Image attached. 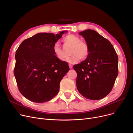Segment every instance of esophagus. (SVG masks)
<instances>
[{"instance_id":"esophagus-1","label":"esophagus","mask_w":133,"mask_h":133,"mask_svg":"<svg viewBox=\"0 0 133 133\" xmlns=\"http://www.w3.org/2000/svg\"><path fill=\"white\" fill-rule=\"evenodd\" d=\"M72 65L71 64H69V67H70V69H72Z\"/></svg>"}]
</instances>
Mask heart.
Here are the masks:
<instances>
[{
  "instance_id": "heart-1",
  "label": "heart",
  "mask_w": 133,
  "mask_h": 133,
  "mask_svg": "<svg viewBox=\"0 0 133 133\" xmlns=\"http://www.w3.org/2000/svg\"><path fill=\"white\" fill-rule=\"evenodd\" d=\"M62 42L65 47H71L70 56L65 60L68 63H74L80 60H84L89 56L90 50L88 44L82 41L81 39L73 34L67 35L62 39ZM53 51L55 56L61 61L65 59L63 50L58 42H56L53 47Z\"/></svg>"
}]
</instances>
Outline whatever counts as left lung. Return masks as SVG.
<instances>
[{
    "label": "left lung",
    "instance_id": "obj_1",
    "mask_svg": "<svg viewBox=\"0 0 133 133\" xmlns=\"http://www.w3.org/2000/svg\"><path fill=\"white\" fill-rule=\"evenodd\" d=\"M90 53L85 60L73 66L77 73V88L89 99L99 100L111 91L118 75L117 53L109 40L95 30L79 32Z\"/></svg>",
    "mask_w": 133,
    "mask_h": 133
}]
</instances>
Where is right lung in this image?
Listing matches in <instances>:
<instances>
[{"mask_svg": "<svg viewBox=\"0 0 133 133\" xmlns=\"http://www.w3.org/2000/svg\"><path fill=\"white\" fill-rule=\"evenodd\" d=\"M38 33L17 49L14 75L21 94L35 103L48 102L58 93L60 83L70 70L67 62L55 56L53 47L62 35Z\"/></svg>", "mask_w": 133, "mask_h": 133, "instance_id": "add662e5", "label": "right lung"}]
</instances>
